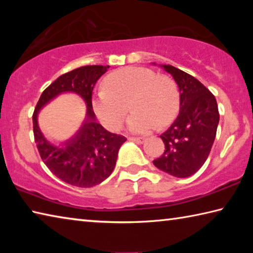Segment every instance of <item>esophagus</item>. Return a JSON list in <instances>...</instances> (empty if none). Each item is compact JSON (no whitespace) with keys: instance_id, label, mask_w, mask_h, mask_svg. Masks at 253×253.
Returning <instances> with one entry per match:
<instances>
[{"instance_id":"obj_1","label":"esophagus","mask_w":253,"mask_h":253,"mask_svg":"<svg viewBox=\"0 0 253 253\" xmlns=\"http://www.w3.org/2000/svg\"><path fill=\"white\" fill-rule=\"evenodd\" d=\"M128 139H129L130 142H134V143H137V144L144 143V138H142V137H129Z\"/></svg>"}]
</instances>
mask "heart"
<instances>
[{
  "label": "heart",
  "instance_id": "b5f03b06",
  "mask_svg": "<svg viewBox=\"0 0 253 253\" xmlns=\"http://www.w3.org/2000/svg\"><path fill=\"white\" fill-rule=\"evenodd\" d=\"M128 129L147 132L164 127L173 121L178 110V91L174 81L157 76L144 67H126L111 72L105 80V89L92 98L93 110L99 121L111 130L118 129L128 113Z\"/></svg>",
  "mask_w": 253,
  "mask_h": 253
}]
</instances>
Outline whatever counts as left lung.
Wrapping results in <instances>:
<instances>
[{
  "instance_id": "obj_1",
  "label": "left lung",
  "mask_w": 253,
  "mask_h": 253,
  "mask_svg": "<svg viewBox=\"0 0 253 253\" xmlns=\"http://www.w3.org/2000/svg\"><path fill=\"white\" fill-rule=\"evenodd\" d=\"M179 89V114L161 138L164 153L153 163L175 177H188L207 161L216 135L220 115L213 93L193 76L163 65Z\"/></svg>"
}]
</instances>
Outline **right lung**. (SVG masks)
I'll use <instances>...</instances> for the list:
<instances>
[{
    "mask_svg": "<svg viewBox=\"0 0 253 253\" xmlns=\"http://www.w3.org/2000/svg\"><path fill=\"white\" fill-rule=\"evenodd\" d=\"M109 66H84L60 76L42 92L34 109L33 134L38 151L52 174L78 187H92L113 173L118 151L126 137L106 130L96 122L91 96L97 80ZM65 92L80 95L87 105L86 119L77 134L61 147L46 141L37 125V113L52 99Z\"/></svg>",
    "mask_w": 253,
    "mask_h": 253,
    "instance_id": "right-lung-1",
    "label": "right lung"
}]
</instances>
